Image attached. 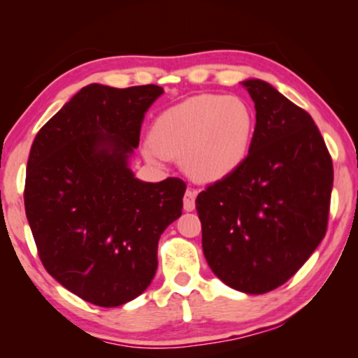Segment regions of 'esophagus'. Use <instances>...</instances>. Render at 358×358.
Segmentation results:
<instances>
[{"mask_svg": "<svg viewBox=\"0 0 358 358\" xmlns=\"http://www.w3.org/2000/svg\"><path fill=\"white\" fill-rule=\"evenodd\" d=\"M183 205H185V210H186V211H192L194 208H196V191H194V189H187V191L185 192Z\"/></svg>", "mask_w": 358, "mask_h": 358, "instance_id": "1", "label": "esophagus"}]
</instances>
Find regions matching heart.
Wrapping results in <instances>:
<instances>
[{"label": "heart", "mask_w": 358, "mask_h": 358, "mask_svg": "<svg viewBox=\"0 0 358 358\" xmlns=\"http://www.w3.org/2000/svg\"><path fill=\"white\" fill-rule=\"evenodd\" d=\"M252 131V112L243 101L202 94L161 113L143 153L153 162H159L162 155L181 156L191 177L215 181L241 164Z\"/></svg>", "instance_id": "b5f03b06"}]
</instances>
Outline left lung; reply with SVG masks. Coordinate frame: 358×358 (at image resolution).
<instances>
[{
    "mask_svg": "<svg viewBox=\"0 0 358 358\" xmlns=\"http://www.w3.org/2000/svg\"><path fill=\"white\" fill-rule=\"evenodd\" d=\"M250 153L196 199L202 248L229 287L265 294L289 281L325 237L333 162L311 115L264 80Z\"/></svg>",
    "mask_w": 358,
    "mask_h": 358,
    "instance_id": "left-lung-1",
    "label": "left lung"
}]
</instances>
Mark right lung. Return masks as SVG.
Wrapping results in <instances>:
<instances>
[{"label": "right lung", "instance_id": "1", "mask_svg": "<svg viewBox=\"0 0 358 358\" xmlns=\"http://www.w3.org/2000/svg\"><path fill=\"white\" fill-rule=\"evenodd\" d=\"M157 85L92 83L42 126L23 199L44 268L96 306H120L150 286L157 241L181 216L186 183L137 180L128 157Z\"/></svg>", "mask_w": 358, "mask_h": 358}]
</instances>
